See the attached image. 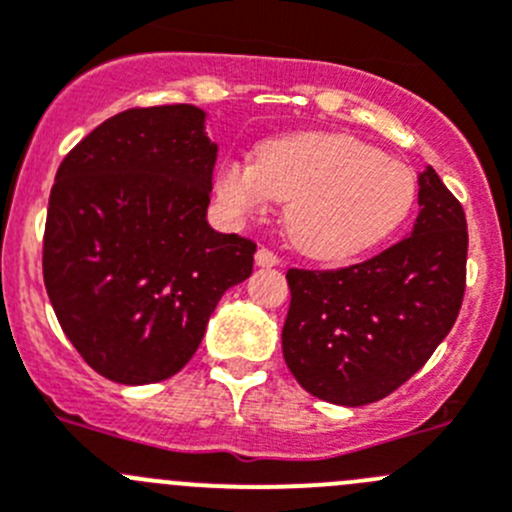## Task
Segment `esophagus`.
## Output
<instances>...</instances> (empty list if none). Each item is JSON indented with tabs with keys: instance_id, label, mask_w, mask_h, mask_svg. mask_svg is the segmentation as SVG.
Segmentation results:
<instances>
[{
	"instance_id": "esophagus-1",
	"label": "esophagus",
	"mask_w": 512,
	"mask_h": 512,
	"mask_svg": "<svg viewBox=\"0 0 512 512\" xmlns=\"http://www.w3.org/2000/svg\"><path fill=\"white\" fill-rule=\"evenodd\" d=\"M279 264L281 259L274 251H269V248H259V251H256V266H279Z\"/></svg>"
}]
</instances>
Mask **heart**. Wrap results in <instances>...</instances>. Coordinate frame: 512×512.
<instances>
[{
	"label": "heart",
	"instance_id": "b5f03b06",
	"mask_svg": "<svg viewBox=\"0 0 512 512\" xmlns=\"http://www.w3.org/2000/svg\"><path fill=\"white\" fill-rule=\"evenodd\" d=\"M226 216L243 221L286 203V231L311 259L357 256L392 236L410 216L417 180L352 135L306 133L269 140L251 160H226L216 173Z\"/></svg>",
	"mask_w": 512,
	"mask_h": 512
}]
</instances>
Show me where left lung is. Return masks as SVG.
Listing matches in <instances>:
<instances>
[{
    "mask_svg": "<svg viewBox=\"0 0 512 512\" xmlns=\"http://www.w3.org/2000/svg\"><path fill=\"white\" fill-rule=\"evenodd\" d=\"M412 236L362 264L289 269L286 367L314 397L362 407L425 367L465 296L467 221L432 168L420 173Z\"/></svg>",
    "mask_w": 512,
    "mask_h": 512,
    "instance_id": "left-lung-1",
    "label": "left lung"
}]
</instances>
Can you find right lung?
Returning <instances> with one entry per match:
<instances>
[{"instance_id": "1", "label": "right lung", "mask_w": 512, "mask_h": 512, "mask_svg": "<svg viewBox=\"0 0 512 512\" xmlns=\"http://www.w3.org/2000/svg\"><path fill=\"white\" fill-rule=\"evenodd\" d=\"M193 105L130 107L55 175L42 274L62 332L102 377L150 384L196 354L256 243L208 226L218 145Z\"/></svg>"}]
</instances>
